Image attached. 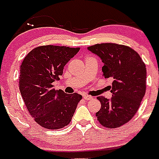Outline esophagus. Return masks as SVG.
Masks as SVG:
<instances>
[{
    "mask_svg": "<svg viewBox=\"0 0 159 159\" xmlns=\"http://www.w3.org/2000/svg\"><path fill=\"white\" fill-rule=\"evenodd\" d=\"M82 97H83V98H84L85 100H87V101H88V100L93 99V97H90V96H87V95H83Z\"/></svg>",
    "mask_w": 159,
    "mask_h": 159,
    "instance_id": "34e87169",
    "label": "esophagus"
}]
</instances>
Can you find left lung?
<instances>
[{
	"mask_svg": "<svg viewBox=\"0 0 159 159\" xmlns=\"http://www.w3.org/2000/svg\"><path fill=\"white\" fill-rule=\"evenodd\" d=\"M87 49L101 58L103 75L113 79L112 97H98L102 108L96 116L102 125L118 128L129 121L140 106L146 91V67L137 52L117 43H101Z\"/></svg>",
	"mask_w": 159,
	"mask_h": 159,
	"instance_id": "left-lung-1",
	"label": "left lung"
}]
</instances>
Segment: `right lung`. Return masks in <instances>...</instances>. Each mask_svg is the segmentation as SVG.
Instances as JSON below:
<instances>
[{
  "instance_id": "add662e5",
  "label": "right lung",
  "mask_w": 159,
  "mask_h": 159,
  "mask_svg": "<svg viewBox=\"0 0 159 159\" xmlns=\"http://www.w3.org/2000/svg\"><path fill=\"white\" fill-rule=\"evenodd\" d=\"M80 48L40 46L31 50L20 66V91L32 117L39 125L57 129L67 125L82 96L66 94L55 90L53 83L59 80L63 67Z\"/></svg>"
}]
</instances>
